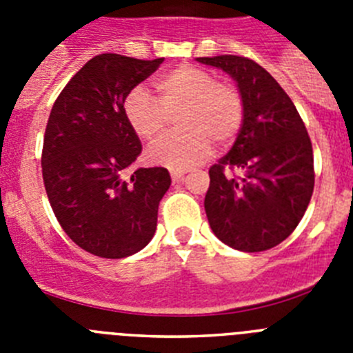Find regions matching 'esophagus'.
Instances as JSON below:
<instances>
[{"label":"esophagus","instance_id":"obj_1","mask_svg":"<svg viewBox=\"0 0 353 353\" xmlns=\"http://www.w3.org/2000/svg\"><path fill=\"white\" fill-rule=\"evenodd\" d=\"M183 176H185V173H183V171H171V180H173V183L182 182Z\"/></svg>","mask_w":353,"mask_h":353}]
</instances>
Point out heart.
<instances>
[{
  "instance_id": "heart-1",
  "label": "heart",
  "mask_w": 353,
  "mask_h": 353,
  "mask_svg": "<svg viewBox=\"0 0 353 353\" xmlns=\"http://www.w3.org/2000/svg\"><path fill=\"white\" fill-rule=\"evenodd\" d=\"M159 101L145 88H132L123 99V117L143 141H154L176 110L174 132L166 134L146 150L155 166L185 171L210 155L212 139L228 145L244 121V102L233 86L215 83L203 68L180 65L154 81Z\"/></svg>"
}]
</instances>
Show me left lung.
I'll use <instances>...</instances> for the list:
<instances>
[{"mask_svg":"<svg viewBox=\"0 0 353 353\" xmlns=\"http://www.w3.org/2000/svg\"><path fill=\"white\" fill-rule=\"evenodd\" d=\"M233 77L244 121L232 150L208 170L205 212L221 242L244 252L281 244L301 223L314 187L313 146L292 99L244 56L196 58ZM230 170H242L236 179Z\"/></svg>","mask_w":353,"mask_h":353,"instance_id":"left-lung-1","label":"left lung"}]
</instances>
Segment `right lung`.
Masks as SVG:
<instances>
[{
    "label": "right lung",
    "instance_id": "1",
    "mask_svg": "<svg viewBox=\"0 0 353 353\" xmlns=\"http://www.w3.org/2000/svg\"><path fill=\"white\" fill-rule=\"evenodd\" d=\"M162 61L95 56L68 81L49 114L42 150L49 203L63 232L95 256H130L157 228L171 176L166 168H138L125 180L143 146L121 105Z\"/></svg>",
    "mask_w": 353,
    "mask_h": 353
}]
</instances>
